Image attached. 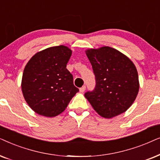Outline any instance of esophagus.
<instances>
[{"instance_id": "34e87169", "label": "esophagus", "mask_w": 160, "mask_h": 160, "mask_svg": "<svg viewBox=\"0 0 160 160\" xmlns=\"http://www.w3.org/2000/svg\"><path fill=\"white\" fill-rule=\"evenodd\" d=\"M86 86H82L81 88H80V93H83L84 91H85V90H86Z\"/></svg>"}]
</instances>
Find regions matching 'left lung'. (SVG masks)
Segmentation results:
<instances>
[{
    "mask_svg": "<svg viewBox=\"0 0 160 160\" xmlns=\"http://www.w3.org/2000/svg\"><path fill=\"white\" fill-rule=\"evenodd\" d=\"M92 65L96 86L85 97L96 112L106 118L124 112L132 105L139 91L135 66L116 49L102 47L86 51Z\"/></svg>",
    "mask_w": 160,
    "mask_h": 160,
    "instance_id": "1",
    "label": "left lung"
}]
</instances>
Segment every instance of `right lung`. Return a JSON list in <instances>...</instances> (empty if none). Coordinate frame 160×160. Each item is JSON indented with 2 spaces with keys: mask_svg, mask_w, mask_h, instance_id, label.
I'll list each match as a JSON object with an SVG mask.
<instances>
[{
  "mask_svg": "<svg viewBox=\"0 0 160 160\" xmlns=\"http://www.w3.org/2000/svg\"><path fill=\"white\" fill-rule=\"evenodd\" d=\"M71 55L67 47H52L36 53L25 66L21 84L23 97L39 115L58 116L79 91L67 69Z\"/></svg>",
  "mask_w": 160,
  "mask_h": 160,
  "instance_id": "add662e5",
  "label": "right lung"
}]
</instances>
